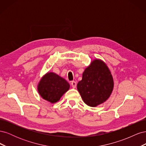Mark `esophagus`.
Listing matches in <instances>:
<instances>
[{"label":"esophagus","mask_w":146,"mask_h":146,"mask_svg":"<svg viewBox=\"0 0 146 146\" xmlns=\"http://www.w3.org/2000/svg\"><path fill=\"white\" fill-rule=\"evenodd\" d=\"M71 85H72V88H76V86H77V83H76V82H75V81H72V82H71Z\"/></svg>","instance_id":"obj_1"}]
</instances>
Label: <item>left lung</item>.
<instances>
[{
	"label": "left lung",
	"mask_w": 146,
	"mask_h": 146,
	"mask_svg": "<svg viewBox=\"0 0 146 146\" xmlns=\"http://www.w3.org/2000/svg\"><path fill=\"white\" fill-rule=\"evenodd\" d=\"M114 87L113 76L103 61L93 60L85 69L77 90L87 105L95 107L107 100Z\"/></svg>",
	"instance_id": "8db88e82"
}]
</instances>
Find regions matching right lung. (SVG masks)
<instances>
[{"mask_svg":"<svg viewBox=\"0 0 146 146\" xmlns=\"http://www.w3.org/2000/svg\"><path fill=\"white\" fill-rule=\"evenodd\" d=\"M70 88L65 79L54 72H48L44 76L38 85L39 95L52 104L58 102Z\"/></svg>","mask_w":146,"mask_h":146,"instance_id":"1","label":"right lung"}]
</instances>
